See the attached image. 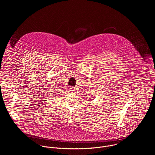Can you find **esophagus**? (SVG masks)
<instances>
[{
  "label": "esophagus",
  "instance_id": "obj_1",
  "mask_svg": "<svg viewBox=\"0 0 155 155\" xmlns=\"http://www.w3.org/2000/svg\"><path fill=\"white\" fill-rule=\"evenodd\" d=\"M70 89L71 91H74V88H73V87H71Z\"/></svg>",
  "mask_w": 155,
  "mask_h": 155
}]
</instances>
